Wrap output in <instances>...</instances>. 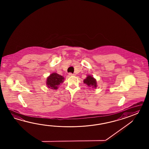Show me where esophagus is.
Returning <instances> with one entry per match:
<instances>
[{
	"instance_id": "1",
	"label": "esophagus",
	"mask_w": 149,
	"mask_h": 149,
	"mask_svg": "<svg viewBox=\"0 0 149 149\" xmlns=\"http://www.w3.org/2000/svg\"><path fill=\"white\" fill-rule=\"evenodd\" d=\"M69 75H70V76H75V74H74V73H69Z\"/></svg>"
}]
</instances>
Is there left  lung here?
Wrapping results in <instances>:
<instances>
[{"mask_svg": "<svg viewBox=\"0 0 149 149\" xmlns=\"http://www.w3.org/2000/svg\"><path fill=\"white\" fill-rule=\"evenodd\" d=\"M84 82L86 85L88 86L89 87H91L93 88H96L97 85H96V81L93 77L91 76H88L84 80Z\"/></svg>", "mask_w": 149, "mask_h": 149, "instance_id": "obj_1", "label": "left lung"}]
</instances>
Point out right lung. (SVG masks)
Wrapping results in <instances>:
<instances>
[{"label": "right lung", "instance_id": "right-lung-1", "mask_svg": "<svg viewBox=\"0 0 149 149\" xmlns=\"http://www.w3.org/2000/svg\"><path fill=\"white\" fill-rule=\"evenodd\" d=\"M64 77L56 73L51 74L47 79V85L49 88L57 89L58 86L63 81Z\"/></svg>", "mask_w": 149, "mask_h": 149}]
</instances>
